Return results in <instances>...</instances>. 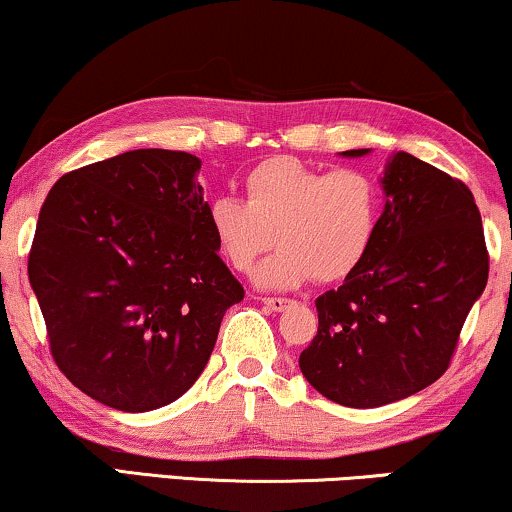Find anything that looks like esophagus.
<instances>
[{
	"mask_svg": "<svg viewBox=\"0 0 512 512\" xmlns=\"http://www.w3.org/2000/svg\"><path fill=\"white\" fill-rule=\"evenodd\" d=\"M261 303L265 307H270L272 312H284L286 307L293 305V300H289V298H261Z\"/></svg>",
	"mask_w": 512,
	"mask_h": 512,
	"instance_id": "1",
	"label": "esophagus"
}]
</instances>
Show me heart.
<instances>
[{
  "label": "heart",
  "instance_id": "1",
  "mask_svg": "<svg viewBox=\"0 0 512 512\" xmlns=\"http://www.w3.org/2000/svg\"><path fill=\"white\" fill-rule=\"evenodd\" d=\"M382 193L368 172H326L291 156L258 163L244 177V202L214 198L209 233L237 272L279 249L256 272L263 289L286 291L310 282H338L359 268L380 223Z\"/></svg>",
  "mask_w": 512,
  "mask_h": 512
}]
</instances>
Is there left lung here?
Listing matches in <instances>:
<instances>
[{
	"mask_svg": "<svg viewBox=\"0 0 512 512\" xmlns=\"http://www.w3.org/2000/svg\"><path fill=\"white\" fill-rule=\"evenodd\" d=\"M380 184L387 200L373 244L338 289L314 300L319 328L298 359L305 380L347 408H380L436 382L489 275L466 184L405 151L391 153Z\"/></svg>",
	"mask_w": 512,
	"mask_h": 512,
	"instance_id": "obj_1",
	"label": "left lung"
}]
</instances>
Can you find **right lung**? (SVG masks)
Here are the masks:
<instances>
[{
	"label": "right lung",
	"instance_id": "obj_1",
	"mask_svg": "<svg viewBox=\"0 0 512 512\" xmlns=\"http://www.w3.org/2000/svg\"><path fill=\"white\" fill-rule=\"evenodd\" d=\"M200 158L137 149L55 181L27 275L67 380L123 412L184 396L244 289L209 233Z\"/></svg>",
	"mask_w": 512,
	"mask_h": 512
}]
</instances>
